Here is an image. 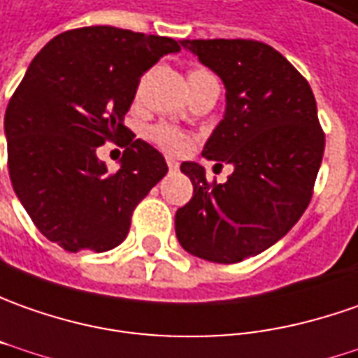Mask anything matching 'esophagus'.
<instances>
[{"mask_svg":"<svg viewBox=\"0 0 358 358\" xmlns=\"http://www.w3.org/2000/svg\"><path fill=\"white\" fill-rule=\"evenodd\" d=\"M167 167H169V171H177L179 169V163L175 162V159H167Z\"/></svg>","mask_w":358,"mask_h":358,"instance_id":"esophagus-1","label":"esophagus"}]
</instances>
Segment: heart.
Masks as SVG:
<instances>
[{
  "label": "heart",
  "instance_id": "heart-1",
  "mask_svg": "<svg viewBox=\"0 0 358 358\" xmlns=\"http://www.w3.org/2000/svg\"><path fill=\"white\" fill-rule=\"evenodd\" d=\"M187 80H189V90H193L196 86L213 83L217 78L207 69H193L187 76ZM148 136L157 148L169 151V153H183V151L189 150V143H191V140L185 134H181L179 129L169 128V126H153Z\"/></svg>",
  "mask_w": 358,
  "mask_h": 358
}]
</instances>
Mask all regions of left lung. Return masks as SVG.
<instances>
[{
  "instance_id": "8db88e82",
  "label": "left lung",
  "mask_w": 358,
  "mask_h": 358,
  "mask_svg": "<svg viewBox=\"0 0 358 358\" xmlns=\"http://www.w3.org/2000/svg\"><path fill=\"white\" fill-rule=\"evenodd\" d=\"M220 76L227 110L203 157L234 167L227 183H208L205 167L181 163L193 199L177 210L185 250L234 264L285 236L308 208L325 150L309 83L274 47L250 39L181 41ZM217 163V165H222Z\"/></svg>"
}]
</instances>
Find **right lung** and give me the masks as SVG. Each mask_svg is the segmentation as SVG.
I'll return each mask as SVG.
<instances>
[{
  "instance_id": "add662e5",
  "label": "right lung",
  "mask_w": 358,
  "mask_h": 358,
  "mask_svg": "<svg viewBox=\"0 0 358 358\" xmlns=\"http://www.w3.org/2000/svg\"><path fill=\"white\" fill-rule=\"evenodd\" d=\"M169 37L110 25L64 31L29 64L6 110L7 167L35 227L64 250L106 252L128 236L131 213L167 173L155 148L124 126L140 78ZM127 148L114 174L95 155Z\"/></svg>"
}]
</instances>
